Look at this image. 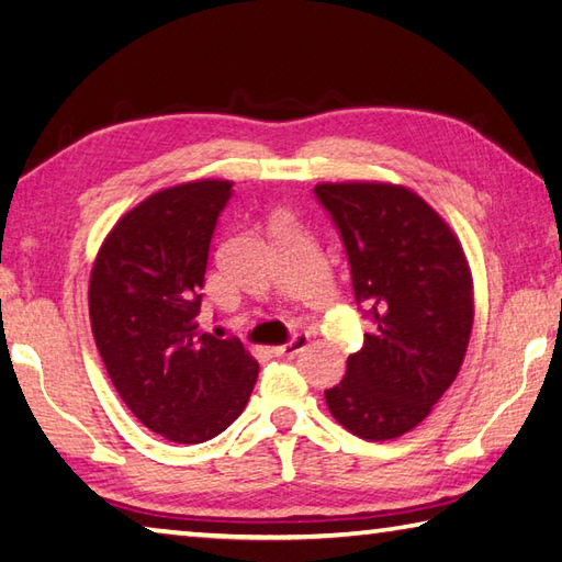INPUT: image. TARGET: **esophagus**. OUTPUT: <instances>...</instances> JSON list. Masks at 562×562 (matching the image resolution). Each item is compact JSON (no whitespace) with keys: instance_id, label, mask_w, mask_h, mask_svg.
Here are the masks:
<instances>
[{"instance_id":"34e87169","label":"esophagus","mask_w":562,"mask_h":562,"mask_svg":"<svg viewBox=\"0 0 562 562\" xmlns=\"http://www.w3.org/2000/svg\"><path fill=\"white\" fill-rule=\"evenodd\" d=\"M306 346H310V336L296 334L292 340H288V344H282L278 348H272V350H274V356H278V358H294L296 353H302Z\"/></svg>"}]
</instances>
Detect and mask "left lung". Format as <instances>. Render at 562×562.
I'll use <instances>...</instances> for the list:
<instances>
[{
  "mask_svg": "<svg viewBox=\"0 0 562 562\" xmlns=\"http://www.w3.org/2000/svg\"><path fill=\"white\" fill-rule=\"evenodd\" d=\"M314 194L344 238L356 300L375 322L324 397L350 434L390 441L431 414L463 366L475 318L468 258L409 187L322 182Z\"/></svg>",
  "mask_w": 562,
  "mask_h": 562,
  "instance_id": "left-lung-1",
  "label": "left lung"
}]
</instances>
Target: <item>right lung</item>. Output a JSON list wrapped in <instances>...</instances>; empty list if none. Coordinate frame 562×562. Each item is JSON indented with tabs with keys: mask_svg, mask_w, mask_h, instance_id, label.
Here are the masks:
<instances>
[{
	"mask_svg": "<svg viewBox=\"0 0 562 562\" xmlns=\"http://www.w3.org/2000/svg\"><path fill=\"white\" fill-rule=\"evenodd\" d=\"M228 180L150 194L119 218L90 274L99 356L136 419L172 443H204L246 409L258 362L238 338L200 331L204 272Z\"/></svg>",
	"mask_w": 562,
	"mask_h": 562,
	"instance_id": "right-lung-1",
	"label": "right lung"
}]
</instances>
